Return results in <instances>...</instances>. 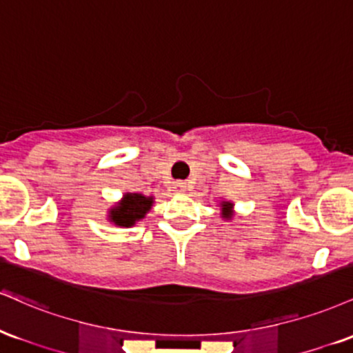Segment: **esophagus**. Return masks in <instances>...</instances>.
Returning a JSON list of instances; mask_svg holds the SVG:
<instances>
[{
	"instance_id": "esophagus-1",
	"label": "esophagus",
	"mask_w": 353,
	"mask_h": 353,
	"mask_svg": "<svg viewBox=\"0 0 353 353\" xmlns=\"http://www.w3.org/2000/svg\"><path fill=\"white\" fill-rule=\"evenodd\" d=\"M173 190H175L176 193H183L186 192V183L185 181H175V183H173Z\"/></svg>"
}]
</instances>
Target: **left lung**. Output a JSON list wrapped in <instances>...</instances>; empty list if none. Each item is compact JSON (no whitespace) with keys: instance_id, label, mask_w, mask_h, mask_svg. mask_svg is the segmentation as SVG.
Returning a JSON list of instances; mask_svg holds the SVG:
<instances>
[{"instance_id":"left-lung-1","label":"left lung","mask_w":353,"mask_h":353,"mask_svg":"<svg viewBox=\"0 0 353 353\" xmlns=\"http://www.w3.org/2000/svg\"><path fill=\"white\" fill-rule=\"evenodd\" d=\"M231 203H223V210H225V218H230V213H228V210L231 208Z\"/></svg>"}]
</instances>
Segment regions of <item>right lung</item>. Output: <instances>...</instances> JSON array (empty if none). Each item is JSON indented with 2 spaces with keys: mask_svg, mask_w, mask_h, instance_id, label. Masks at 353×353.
<instances>
[{
  "mask_svg": "<svg viewBox=\"0 0 353 353\" xmlns=\"http://www.w3.org/2000/svg\"><path fill=\"white\" fill-rule=\"evenodd\" d=\"M153 198L143 196L140 193H127L123 200L110 210V221L117 226H132L135 221L142 219L148 210L152 208Z\"/></svg>",
  "mask_w": 353,
  "mask_h": 353,
  "instance_id": "right-lung-1",
  "label": "right lung"
}]
</instances>
